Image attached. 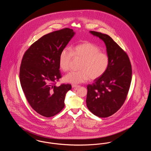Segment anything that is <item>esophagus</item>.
I'll use <instances>...</instances> for the list:
<instances>
[{
    "label": "esophagus",
    "instance_id": "34e87169",
    "mask_svg": "<svg viewBox=\"0 0 151 151\" xmlns=\"http://www.w3.org/2000/svg\"><path fill=\"white\" fill-rule=\"evenodd\" d=\"M72 88L74 89H77L78 88H80L79 86H76V85H72Z\"/></svg>",
    "mask_w": 151,
    "mask_h": 151
}]
</instances>
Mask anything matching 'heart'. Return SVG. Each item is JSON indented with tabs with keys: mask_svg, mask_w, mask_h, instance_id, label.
Segmentation results:
<instances>
[{
	"mask_svg": "<svg viewBox=\"0 0 151 151\" xmlns=\"http://www.w3.org/2000/svg\"><path fill=\"white\" fill-rule=\"evenodd\" d=\"M73 57L81 60L78 71L69 72L64 76L65 82L72 84H79L88 79L94 80L101 77L108 69L109 57L101 52L100 49L91 42H86L75 46L72 50L65 47L61 51L59 58V65L61 70L68 71Z\"/></svg>",
	"mask_w": 151,
	"mask_h": 151,
	"instance_id": "b5f03b06",
	"label": "heart"
}]
</instances>
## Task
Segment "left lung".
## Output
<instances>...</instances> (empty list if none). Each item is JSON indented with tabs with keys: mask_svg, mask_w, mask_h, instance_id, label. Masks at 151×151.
I'll return each instance as SVG.
<instances>
[{
	"mask_svg": "<svg viewBox=\"0 0 151 151\" xmlns=\"http://www.w3.org/2000/svg\"><path fill=\"white\" fill-rule=\"evenodd\" d=\"M106 45L109 65L105 73L87 86L86 106L95 115L106 118L114 114L126 99L132 79V68L126 52L107 35L90 31Z\"/></svg>",
	"mask_w": 151,
	"mask_h": 151,
	"instance_id": "obj_1",
	"label": "left lung"
}]
</instances>
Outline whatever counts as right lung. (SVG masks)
Here are the masks:
<instances>
[{
	"label": "right lung",
	"instance_id": "right-lung-1",
	"mask_svg": "<svg viewBox=\"0 0 151 151\" xmlns=\"http://www.w3.org/2000/svg\"><path fill=\"white\" fill-rule=\"evenodd\" d=\"M75 35L64 28L42 36L24 53L20 68V80L29 105L45 117L58 114L65 107L66 93L71 85L55 86L62 78L59 58L61 51Z\"/></svg>",
	"mask_w": 151,
	"mask_h": 151
}]
</instances>
